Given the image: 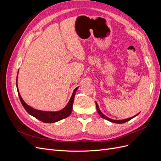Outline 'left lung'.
<instances>
[{"label": "left lung", "mask_w": 161, "mask_h": 161, "mask_svg": "<svg viewBox=\"0 0 161 161\" xmlns=\"http://www.w3.org/2000/svg\"><path fill=\"white\" fill-rule=\"evenodd\" d=\"M96 108H97V112H98L99 114L100 115V116L101 117V118H104V119H107V120H108V121H111V122H112V123H115V124H123V123H125V122H126V121H129V120L131 119H132V118H135L136 116H137V115L139 114H136V115H134V116H133V117H131V118H128V119H120V120H115V119H110V118H109L108 117H107L106 115H104L103 113H102V112H101V110H100V109H99V108L98 104L97 103V102H96Z\"/></svg>", "instance_id": "1"}]
</instances>
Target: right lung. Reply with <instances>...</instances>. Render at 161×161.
<instances>
[{
    "label": "right lung",
    "mask_w": 161,
    "mask_h": 161,
    "mask_svg": "<svg viewBox=\"0 0 161 161\" xmlns=\"http://www.w3.org/2000/svg\"><path fill=\"white\" fill-rule=\"evenodd\" d=\"M17 77H18V74H17V80H16L18 95L19 97V99H20V101L21 102L22 105L23 106V108H25V109L27 111V112L29 114H30L31 115L33 116L34 118H37V119L40 120L44 123H54V122H56V121H58L61 119H63L67 118V117H69L70 115L72 110L73 103H74L75 95L76 93V91H77L78 88H79V86L76 87V89H75L70 101H69V103H67V105H66L64 108H63L62 109L58 111H40V110H37V109H35L32 108L31 107L25 103V102L23 100L22 97L19 92V89H18Z\"/></svg>",
    "instance_id": "add662e5"
}]
</instances>
